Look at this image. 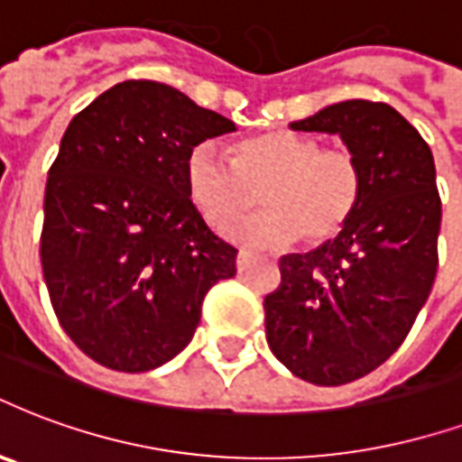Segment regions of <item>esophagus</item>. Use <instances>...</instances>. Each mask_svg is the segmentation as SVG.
Wrapping results in <instances>:
<instances>
[{"label": "esophagus", "mask_w": 462, "mask_h": 462, "mask_svg": "<svg viewBox=\"0 0 462 462\" xmlns=\"http://www.w3.org/2000/svg\"><path fill=\"white\" fill-rule=\"evenodd\" d=\"M249 257H252V254H249V252H245V249H240V252H237V269H245V266H247V262H249Z\"/></svg>", "instance_id": "1"}]
</instances>
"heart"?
<instances>
[{"label":"heart","mask_w":462,"mask_h":462,"mask_svg":"<svg viewBox=\"0 0 462 462\" xmlns=\"http://www.w3.org/2000/svg\"><path fill=\"white\" fill-rule=\"evenodd\" d=\"M362 183V166L347 146H320L316 136L291 129L249 136L232 159L203 142L186 162L188 196L213 227L245 213L259 188L264 208L227 230L245 247H282L299 235L306 245L333 240L357 210Z\"/></svg>","instance_id":"obj_1"}]
</instances>
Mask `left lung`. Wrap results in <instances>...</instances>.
I'll use <instances>...</instances> for the list:
<instances>
[{"mask_svg": "<svg viewBox=\"0 0 462 462\" xmlns=\"http://www.w3.org/2000/svg\"><path fill=\"white\" fill-rule=\"evenodd\" d=\"M291 129L340 136L365 179L345 230L309 254L282 257V283L264 299L276 360L310 384L337 387L387 362L431 293L436 166L421 134L384 102H337Z\"/></svg>", "mask_w": 462, "mask_h": 462, "instance_id": "left-lung-1", "label": "left lung"}]
</instances>
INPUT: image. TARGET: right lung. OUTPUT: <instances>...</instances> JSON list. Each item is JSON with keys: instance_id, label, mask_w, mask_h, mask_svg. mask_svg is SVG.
<instances>
[{"instance_id": "obj_1", "label": "right lung", "mask_w": 462, "mask_h": 462, "mask_svg": "<svg viewBox=\"0 0 462 462\" xmlns=\"http://www.w3.org/2000/svg\"><path fill=\"white\" fill-rule=\"evenodd\" d=\"M235 122L156 80H125L78 112L46 180L41 266L60 326L117 372L173 360L237 249L198 213L186 162Z\"/></svg>"}]
</instances>
